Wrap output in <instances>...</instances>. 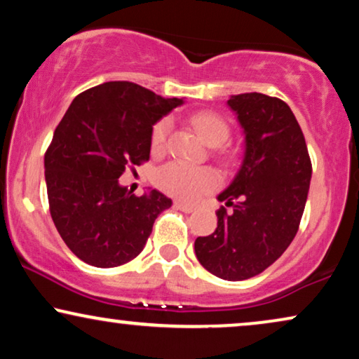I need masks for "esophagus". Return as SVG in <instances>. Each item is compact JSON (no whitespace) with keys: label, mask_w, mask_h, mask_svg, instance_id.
<instances>
[{"label":"esophagus","mask_w":359,"mask_h":359,"mask_svg":"<svg viewBox=\"0 0 359 359\" xmlns=\"http://www.w3.org/2000/svg\"><path fill=\"white\" fill-rule=\"evenodd\" d=\"M174 207L177 208V210H182L185 213H190V212L195 210L194 205H189V203H184V202H179V201L174 202Z\"/></svg>","instance_id":"1"}]
</instances>
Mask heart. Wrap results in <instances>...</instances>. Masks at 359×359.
Masks as SVG:
<instances>
[{
    "label": "heart",
    "instance_id": "b5f03b06",
    "mask_svg": "<svg viewBox=\"0 0 359 359\" xmlns=\"http://www.w3.org/2000/svg\"><path fill=\"white\" fill-rule=\"evenodd\" d=\"M190 124L195 133L201 135L203 142L215 147L224 144L230 135V126L224 117L213 111H198L190 116ZM170 122L167 119L158 121L152 127L151 149L154 154H162L167 147ZM224 162L233 161L232 152H220ZM154 182L162 192L182 201H197L203 194L210 192L219 185V175L208 167H190L182 162H169L162 165L154 175Z\"/></svg>",
    "mask_w": 359,
    "mask_h": 359
}]
</instances>
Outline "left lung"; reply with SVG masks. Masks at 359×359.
<instances>
[{"label": "left lung", "mask_w": 359, "mask_h": 359, "mask_svg": "<svg viewBox=\"0 0 359 359\" xmlns=\"http://www.w3.org/2000/svg\"><path fill=\"white\" fill-rule=\"evenodd\" d=\"M245 130L237 177L219 195L217 229L195 240V255L219 278H252L283 255L300 226L311 179L305 135L288 104L260 93L232 96Z\"/></svg>", "instance_id": "8db88e82"}]
</instances>
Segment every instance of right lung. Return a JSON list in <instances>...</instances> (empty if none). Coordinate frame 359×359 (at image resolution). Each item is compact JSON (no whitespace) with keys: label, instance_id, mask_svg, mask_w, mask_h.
Returning <instances> with one entry per match:
<instances>
[{"label":"right lung","instance_id":"right-lung-1","mask_svg":"<svg viewBox=\"0 0 359 359\" xmlns=\"http://www.w3.org/2000/svg\"><path fill=\"white\" fill-rule=\"evenodd\" d=\"M180 104L127 81L94 86L71 102L44 154V175L54 225L83 262H130L172 205L157 190L137 197L117 179L149 161L152 126Z\"/></svg>","mask_w":359,"mask_h":359}]
</instances>
